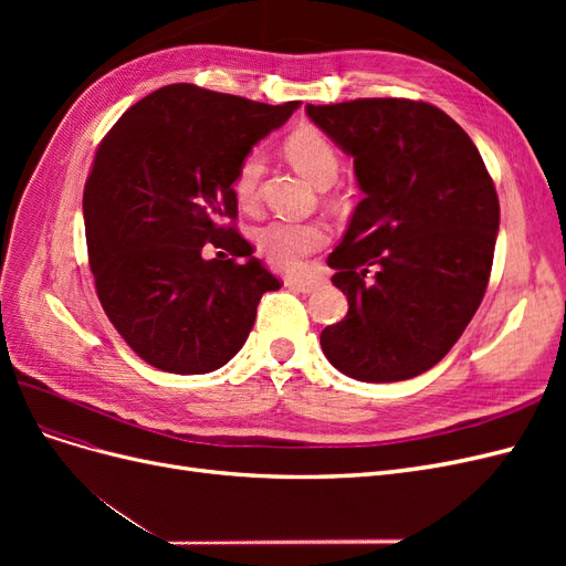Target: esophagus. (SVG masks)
<instances>
[{
    "instance_id": "esophagus-1",
    "label": "esophagus",
    "mask_w": 566,
    "mask_h": 566,
    "mask_svg": "<svg viewBox=\"0 0 566 566\" xmlns=\"http://www.w3.org/2000/svg\"><path fill=\"white\" fill-rule=\"evenodd\" d=\"M283 283L290 290H297V293H314V290H316V281L302 279V276H287Z\"/></svg>"
}]
</instances>
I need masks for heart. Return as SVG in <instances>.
Listing matches in <instances>:
<instances>
[{
    "label": "heart",
    "mask_w": 566,
    "mask_h": 566,
    "mask_svg": "<svg viewBox=\"0 0 566 566\" xmlns=\"http://www.w3.org/2000/svg\"><path fill=\"white\" fill-rule=\"evenodd\" d=\"M285 158L293 163L297 172L316 186H331L337 177L339 158L328 136L314 127H300L287 136ZM264 172V156L260 148L250 150L241 160L233 177V196L243 210H254L260 202V181ZM328 241L325 231L316 221H271L256 233V248L271 264L279 269L295 271L302 266L304 256H310Z\"/></svg>",
    "instance_id": "obj_1"
}]
</instances>
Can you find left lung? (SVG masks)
Masks as SVG:
<instances>
[{
	"label": "left lung",
	"mask_w": 566,
	"mask_h": 566,
	"mask_svg": "<svg viewBox=\"0 0 566 566\" xmlns=\"http://www.w3.org/2000/svg\"><path fill=\"white\" fill-rule=\"evenodd\" d=\"M354 158L364 200L331 252L349 312L321 333L328 361L361 382H399L437 366L486 293L499 196L476 146L424 101L306 104Z\"/></svg>",
	"instance_id": "obj_1"
}]
</instances>
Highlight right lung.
<instances>
[{"label": "right lung", "instance_id": "obj_1", "mask_svg": "<svg viewBox=\"0 0 566 566\" xmlns=\"http://www.w3.org/2000/svg\"><path fill=\"white\" fill-rule=\"evenodd\" d=\"M297 108L169 84L98 144L82 198L96 295L153 368L202 375L229 364L262 295L281 287L221 219L238 214V165ZM208 242L226 252L205 261Z\"/></svg>", "mask_w": 566, "mask_h": 566}]
</instances>
